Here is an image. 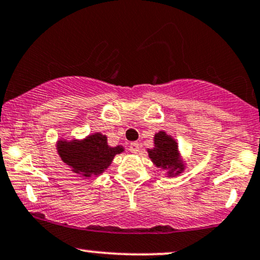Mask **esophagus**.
<instances>
[{
    "mask_svg": "<svg viewBox=\"0 0 260 260\" xmlns=\"http://www.w3.org/2000/svg\"><path fill=\"white\" fill-rule=\"evenodd\" d=\"M139 148H140V146H139L138 143H136V142L131 143V145H129V151L133 152V154H137V152L139 151Z\"/></svg>",
    "mask_w": 260,
    "mask_h": 260,
    "instance_id": "1",
    "label": "esophagus"
}]
</instances>
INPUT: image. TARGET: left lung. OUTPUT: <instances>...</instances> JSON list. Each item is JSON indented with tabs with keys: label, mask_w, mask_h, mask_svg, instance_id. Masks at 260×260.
<instances>
[{
	"label": "left lung",
	"mask_w": 260,
	"mask_h": 260,
	"mask_svg": "<svg viewBox=\"0 0 260 260\" xmlns=\"http://www.w3.org/2000/svg\"><path fill=\"white\" fill-rule=\"evenodd\" d=\"M154 149H148L149 157L162 170H168V176L173 177L184 170V165L179 160L177 142L166 132L155 134Z\"/></svg>",
	"instance_id": "1"
}]
</instances>
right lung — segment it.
I'll return each instance as SVG.
<instances>
[{"label": "right lung", "instance_id": "obj_1", "mask_svg": "<svg viewBox=\"0 0 260 260\" xmlns=\"http://www.w3.org/2000/svg\"><path fill=\"white\" fill-rule=\"evenodd\" d=\"M58 154L75 173L83 177L99 176L111 165L115 155L123 151L122 146L111 148L108 145V138L100 133L90 134L86 139L59 140Z\"/></svg>", "mask_w": 260, "mask_h": 260}]
</instances>
